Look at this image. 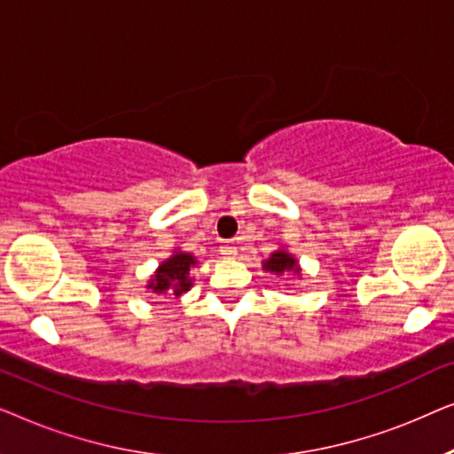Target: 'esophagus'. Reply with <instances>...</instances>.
<instances>
[{
  "label": "esophagus",
  "instance_id": "34e87169",
  "mask_svg": "<svg viewBox=\"0 0 454 454\" xmlns=\"http://www.w3.org/2000/svg\"><path fill=\"white\" fill-rule=\"evenodd\" d=\"M221 254H223V256H227V258H233L235 254H238V247H235L233 244H227V246L221 247Z\"/></svg>",
  "mask_w": 454,
  "mask_h": 454
}]
</instances>
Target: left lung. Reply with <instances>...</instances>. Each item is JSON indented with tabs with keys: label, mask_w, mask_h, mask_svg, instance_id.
I'll list each match as a JSON object with an SVG mask.
<instances>
[{
	"label": "left lung",
	"mask_w": 454,
	"mask_h": 454,
	"mask_svg": "<svg viewBox=\"0 0 454 454\" xmlns=\"http://www.w3.org/2000/svg\"><path fill=\"white\" fill-rule=\"evenodd\" d=\"M262 269L275 277H283V275L301 277V266L297 262L294 254L287 252V247H278V250L272 252L269 258L262 260Z\"/></svg>",
	"instance_id": "8db88e82"
}]
</instances>
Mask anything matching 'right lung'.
<instances>
[{
    "label": "right lung",
    "mask_w": 454,
    "mask_h": 454,
    "mask_svg": "<svg viewBox=\"0 0 454 454\" xmlns=\"http://www.w3.org/2000/svg\"><path fill=\"white\" fill-rule=\"evenodd\" d=\"M198 264L194 254L184 252V250H173L169 258H165L163 262L157 266V270L153 272L148 278L146 289L153 291L154 295H165V297H179L185 291L192 289L194 278H192L190 270Z\"/></svg>",
    "instance_id": "1"
}]
</instances>
